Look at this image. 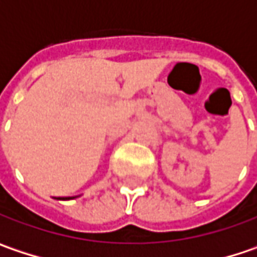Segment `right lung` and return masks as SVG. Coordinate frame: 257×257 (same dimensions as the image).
Masks as SVG:
<instances>
[{
    "label": "right lung",
    "mask_w": 257,
    "mask_h": 257,
    "mask_svg": "<svg viewBox=\"0 0 257 257\" xmlns=\"http://www.w3.org/2000/svg\"><path fill=\"white\" fill-rule=\"evenodd\" d=\"M74 197H77V196H73V197H63L61 200H70V199H74Z\"/></svg>",
    "instance_id": "obj_1"
}]
</instances>
